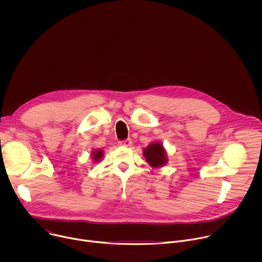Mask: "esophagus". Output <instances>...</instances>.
I'll return each mask as SVG.
<instances>
[{"label":"esophagus","instance_id":"1","mask_svg":"<svg viewBox=\"0 0 262 262\" xmlns=\"http://www.w3.org/2000/svg\"><path fill=\"white\" fill-rule=\"evenodd\" d=\"M119 145L124 146V147H129V146H132V140L130 139H126L124 141H120Z\"/></svg>","mask_w":262,"mask_h":262}]
</instances>
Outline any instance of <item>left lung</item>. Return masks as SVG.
Returning <instances> with one entry per match:
<instances>
[{"mask_svg": "<svg viewBox=\"0 0 262 262\" xmlns=\"http://www.w3.org/2000/svg\"><path fill=\"white\" fill-rule=\"evenodd\" d=\"M146 162L152 168H162L167 165L168 157L163 143L156 141L146 146L143 150Z\"/></svg>", "mask_w": 262, "mask_h": 262, "instance_id": "obj_1", "label": "left lung"}]
</instances>
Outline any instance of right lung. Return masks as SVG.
Returning <instances> with one entry per match:
<instances>
[{"label":"right lung","mask_w":262,"mask_h":262,"mask_svg":"<svg viewBox=\"0 0 262 262\" xmlns=\"http://www.w3.org/2000/svg\"><path fill=\"white\" fill-rule=\"evenodd\" d=\"M103 150L102 149H94V150L91 152V160L93 163H98L102 158H103Z\"/></svg>","instance_id":"obj_1"}]
</instances>
